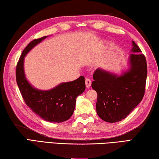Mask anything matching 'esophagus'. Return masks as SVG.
Returning <instances> with one entry per match:
<instances>
[{
  "instance_id": "esophagus-1",
  "label": "esophagus",
  "mask_w": 159,
  "mask_h": 159,
  "mask_svg": "<svg viewBox=\"0 0 159 159\" xmlns=\"http://www.w3.org/2000/svg\"><path fill=\"white\" fill-rule=\"evenodd\" d=\"M85 83H86V87H87V88H89L91 85V80L89 79V78H87L85 80Z\"/></svg>"
}]
</instances>
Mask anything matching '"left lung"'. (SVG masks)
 I'll list each match as a JSON object with an SVG mask.
<instances>
[{
  "mask_svg": "<svg viewBox=\"0 0 159 159\" xmlns=\"http://www.w3.org/2000/svg\"><path fill=\"white\" fill-rule=\"evenodd\" d=\"M128 68L120 74L99 68L93 75L91 87L98 94L96 112L102 120L115 123L126 117L144 94L147 75L146 58L132 41Z\"/></svg>",
  "mask_w": 159,
  "mask_h": 159,
  "instance_id": "obj_1",
  "label": "left lung"
}]
</instances>
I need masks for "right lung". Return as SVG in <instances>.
Segmentation results:
<instances>
[{
  "label": "right lung",
  "mask_w": 159,
  "mask_h": 159,
  "mask_svg": "<svg viewBox=\"0 0 159 159\" xmlns=\"http://www.w3.org/2000/svg\"><path fill=\"white\" fill-rule=\"evenodd\" d=\"M48 36L35 39L22 52L16 69V83L26 104L44 121L61 123L70 118L75 110L76 98L86 88L84 77L62 82L49 90H40L28 81L24 72V58L33 48Z\"/></svg>",
  "instance_id": "add662e5"
}]
</instances>
